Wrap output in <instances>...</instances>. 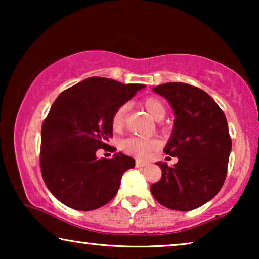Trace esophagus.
Masks as SVG:
<instances>
[{
  "mask_svg": "<svg viewBox=\"0 0 259 259\" xmlns=\"http://www.w3.org/2000/svg\"><path fill=\"white\" fill-rule=\"evenodd\" d=\"M147 164H148L147 161L136 160V167H145V166H147Z\"/></svg>",
  "mask_w": 259,
  "mask_h": 259,
  "instance_id": "34e87169",
  "label": "esophagus"
}]
</instances>
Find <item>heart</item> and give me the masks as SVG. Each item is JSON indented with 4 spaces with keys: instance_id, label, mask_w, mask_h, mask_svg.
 I'll use <instances>...</instances> for the list:
<instances>
[{
    "instance_id": "b5f03b06",
    "label": "heart",
    "mask_w": 259,
    "mask_h": 259,
    "mask_svg": "<svg viewBox=\"0 0 259 259\" xmlns=\"http://www.w3.org/2000/svg\"><path fill=\"white\" fill-rule=\"evenodd\" d=\"M143 106L145 109L150 113V115L155 120H161L166 114V107L161 100L158 98L148 97L144 99ZM127 113V105H120L118 108L113 112L111 123L114 131H120L125 123V118ZM121 150L126 153L136 155L138 158H145L158 147V141L152 138H137L131 137L121 141L120 145Z\"/></svg>"
}]
</instances>
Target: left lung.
<instances>
[{"label":"left lung","mask_w":259,"mask_h":259,"mask_svg":"<svg viewBox=\"0 0 259 259\" xmlns=\"http://www.w3.org/2000/svg\"><path fill=\"white\" fill-rule=\"evenodd\" d=\"M153 91L175 109V128L166 154L178 158L175 166L158 162L161 178L151 186L159 204L191 211L211 200L225 182L232 143L224 112L200 88L167 82Z\"/></svg>","instance_id":"1"}]
</instances>
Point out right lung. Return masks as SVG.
Segmentation results:
<instances>
[{"label": "right lung", "instance_id": "right-lung-1", "mask_svg": "<svg viewBox=\"0 0 259 259\" xmlns=\"http://www.w3.org/2000/svg\"><path fill=\"white\" fill-rule=\"evenodd\" d=\"M144 87L93 76L56 98L42 123L40 166L46 185L59 201L92 211L113 199L134 159L122 153L98 159L97 151H115L107 144L113 137V112Z\"/></svg>", "mask_w": 259, "mask_h": 259}]
</instances>
